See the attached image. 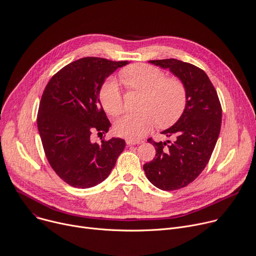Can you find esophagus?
Returning a JSON list of instances; mask_svg holds the SVG:
<instances>
[{
    "mask_svg": "<svg viewBox=\"0 0 256 256\" xmlns=\"http://www.w3.org/2000/svg\"><path fill=\"white\" fill-rule=\"evenodd\" d=\"M126 145H138V144H142V141H134V140H130V138H128L126 141Z\"/></svg>",
    "mask_w": 256,
    "mask_h": 256,
    "instance_id": "1",
    "label": "esophagus"
}]
</instances>
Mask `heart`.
Here are the masks:
<instances>
[{
  "label": "heart",
  "mask_w": 256,
  "mask_h": 256,
  "mask_svg": "<svg viewBox=\"0 0 256 256\" xmlns=\"http://www.w3.org/2000/svg\"><path fill=\"white\" fill-rule=\"evenodd\" d=\"M124 82L132 90L144 92L138 113H126L114 122V132L120 136L138 140L158 122L160 126L176 124L187 106V90L176 78H166L159 68L148 64H136L122 72ZM102 107L110 115H118L124 108L120 82L108 78L100 88Z\"/></svg>",
  "instance_id": "1"
}]
</instances>
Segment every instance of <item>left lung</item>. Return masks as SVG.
<instances>
[{
  "mask_svg": "<svg viewBox=\"0 0 256 256\" xmlns=\"http://www.w3.org/2000/svg\"><path fill=\"white\" fill-rule=\"evenodd\" d=\"M149 62L168 68L187 90V106L180 118L161 132L174 141L156 143L148 138L156 155L143 166L155 187L174 191L192 182L207 166L220 132L222 106L212 82L199 67L176 59Z\"/></svg>",
  "mask_w": 256,
  "mask_h": 256,
  "instance_id": "left-lung-1",
  "label": "left lung"
}]
</instances>
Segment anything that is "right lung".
Segmentation results:
<instances>
[{
	"instance_id": "obj_1",
	"label": "right lung",
	"mask_w": 256,
	"mask_h": 256,
	"mask_svg": "<svg viewBox=\"0 0 256 256\" xmlns=\"http://www.w3.org/2000/svg\"><path fill=\"white\" fill-rule=\"evenodd\" d=\"M128 63L82 58L60 69L44 88L36 120L44 151L57 176L74 188L102 182L126 147L120 138L94 143L92 134H106L111 126L100 103L101 86Z\"/></svg>"
}]
</instances>
